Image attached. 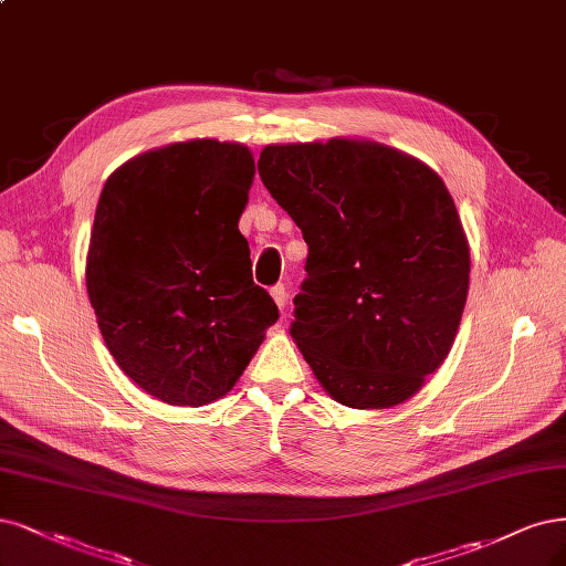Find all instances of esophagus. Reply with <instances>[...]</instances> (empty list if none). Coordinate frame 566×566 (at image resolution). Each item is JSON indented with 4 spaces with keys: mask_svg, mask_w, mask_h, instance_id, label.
Returning a JSON list of instances; mask_svg holds the SVG:
<instances>
[{
    "mask_svg": "<svg viewBox=\"0 0 566 566\" xmlns=\"http://www.w3.org/2000/svg\"><path fill=\"white\" fill-rule=\"evenodd\" d=\"M271 297H274L276 306L283 311V308H285V302H287V290H285V285L279 283V285L271 287Z\"/></svg>",
    "mask_w": 566,
    "mask_h": 566,
    "instance_id": "esophagus-1",
    "label": "esophagus"
}]
</instances>
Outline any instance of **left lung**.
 Returning <instances> with one entry per match:
<instances>
[{
    "label": "left lung",
    "instance_id": "left-lung-1",
    "mask_svg": "<svg viewBox=\"0 0 566 566\" xmlns=\"http://www.w3.org/2000/svg\"><path fill=\"white\" fill-rule=\"evenodd\" d=\"M258 170L308 245L290 335L321 386L354 409L412 398L469 295V241L440 175L346 138L266 145Z\"/></svg>",
    "mask_w": 566,
    "mask_h": 566
}]
</instances>
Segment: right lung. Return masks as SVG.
<instances>
[{
  "mask_svg": "<svg viewBox=\"0 0 566 566\" xmlns=\"http://www.w3.org/2000/svg\"><path fill=\"white\" fill-rule=\"evenodd\" d=\"M252 178L245 145L189 140L140 154L103 187L88 300L116 365L161 402L227 396L279 321L239 231Z\"/></svg>",
  "mask_w": 566,
  "mask_h": 566,
  "instance_id": "right-lung-1",
  "label": "right lung"
}]
</instances>
